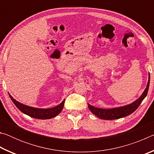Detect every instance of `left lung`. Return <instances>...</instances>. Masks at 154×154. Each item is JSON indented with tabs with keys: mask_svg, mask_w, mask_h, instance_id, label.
I'll list each match as a JSON object with an SVG mask.
<instances>
[{
	"mask_svg": "<svg viewBox=\"0 0 154 154\" xmlns=\"http://www.w3.org/2000/svg\"><path fill=\"white\" fill-rule=\"evenodd\" d=\"M149 82H150V75L149 73V80H148L147 87H146L144 92L141 94L140 97L131 104L129 105L119 106V107L116 108H111V109H101L95 107L90 105V104L88 103V108L93 114H94L98 118L103 119H106V120H112V119H117L122 118H124V117L129 116L131 113L137 109L139 107L140 103H142L146 96L147 94L148 90H149Z\"/></svg>",
	"mask_w": 154,
	"mask_h": 154,
	"instance_id": "8db88e82",
	"label": "left lung"
}]
</instances>
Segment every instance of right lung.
Wrapping results in <instances>:
<instances>
[{"instance_id":"right-lung-1","label":"right lung","mask_w":154,"mask_h":154,"mask_svg":"<svg viewBox=\"0 0 154 154\" xmlns=\"http://www.w3.org/2000/svg\"><path fill=\"white\" fill-rule=\"evenodd\" d=\"M10 98H11L13 103L15 104V105L17 106L19 110H20L22 113L26 115H28V116L32 117L33 118L40 119H48L53 118L54 117L60 113L64 107L65 99L62 102L57 105L55 107L49 108V109H39V108H35L32 106H30L28 105H24V104L20 103L18 102L15 99H14L12 96L9 94Z\"/></svg>"}]
</instances>
